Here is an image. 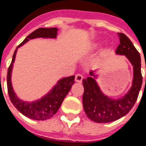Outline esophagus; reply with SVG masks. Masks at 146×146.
<instances>
[{
    "label": "esophagus",
    "mask_w": 146,
    "mask_h": 146,
    "mask_svg": "<svg viewBox=\"0 0 146 146\" xmlns=\"http://www.w3.org/2000/svg\"><path fill=\"white\" fill-rule=\"evenodd\" d=\"M82 79H83V76H82L81 74H76L75 76V81L77 82H82Z\"/></svg>",
    "instance_id": "34e87169"
}]
</instances>
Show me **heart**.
I'll return each mask as SVG.
<instances>
[{"instance_id": "b5f03b06", "label": "heart", "mask_w": 146, "mask_h": 146, "mask_svg": "<svg viewBox=\"0 0 146 146\" xmlns=\"http://www.w3.org/2000/svg\"><path fill=\"white\" fill-rule=\"evenodd\" d=\"M100 46H101V43H100V42L96 41V42H93L92 43L91 45L89 46V49H91V50H96V49L98 48Z\"/></svg>"}]
</instances>
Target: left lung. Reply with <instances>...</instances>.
<instances>
[{
  "label": "left lung",
  "instance_id": "left-lung-1",
  "mask_svg": "<svg viewBox=\"0 0 146 146\" xmlns=\"http://www.w3.org/2000/svg\"><path fill=\"white\" fill-rule=\"evenodd\" d=\"M118 37L120 44L115 53L124 55L133 66L132 86L124 96L117 98L109 97L104 94L97 83L96 72L90 71V76L82 80V104L88 118L96 123L112 122L127 114L136 103L143 84L139 53L127 35L118 33Z\"/></svg>",
  "mask_w": 146,
  "mask_h": 146
}]
</instances>
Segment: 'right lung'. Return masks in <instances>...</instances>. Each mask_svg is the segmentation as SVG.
Listing matches in <instances>:
<instances>
[{"label": "right lung", "instance_id": "obj_1", "mask_svg": "<svg viewBox=\"0 0 146 146\" xmlns=\"http://www.w3.org/2000/svg\"><path fill=\"white\" fill-rule=\"evenodd\" d=\"M57 28H39L29 34L24 41L17 47L13 55L12 62L7 72V90L9 97L14 107L24 116L35 120H44L52 117L57 113L64 98L68 94L71 87L74 84V76L60 79L50 91L39 99L33 102H26L20 99L15 93L11 82L13 63L16 59L17 50L29 40L38 38L55 39L57 35Z\"/></svg>", "mask_w": 146, "mask_h": 146}]
</instances>
